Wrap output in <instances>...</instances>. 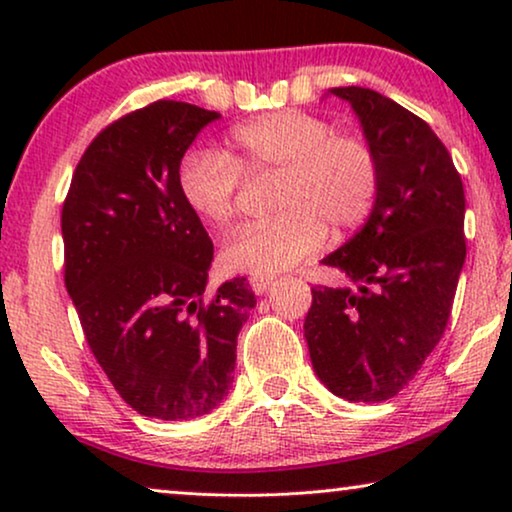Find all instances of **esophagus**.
I'll return each mask as SVG.
<instances>
[{"mask_svg":"<svg viewBox=\"0 0 512 512\" xmlns=\"http://www.w3.org/2000/svg\"><path fill=\"white\" fill-rule=\"evenodd\" d=\"M270 284H272V277H254V279H251V289H254V293H258V296L268 291Z\"/></svg>","mask_w":512,"mask_h":512,"instance_id":"esophagus-1","label":"esophagus"}]
</instances>
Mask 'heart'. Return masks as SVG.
<instances>
[{
	"label": "heart",
	"instance_id": "b5f03b06",
	"mask_svg": "<svg viewBox=\"0 0 512 512\" xmlns=\"http://www.w3.org/2000/svg\"><path fill=\"white\" fill-rule=\"evenodd\" d=\"M272 174L277 214L226 242L223 263L233 272L272 277L317 254L326 226L347 233L368 219L382 181L366 139L338 135L324 118L286 109L237 125L226 151L188 149L179 160V193L198 219L226 228L240 209L244 179Z\"/></svg>",
	"mask_w": 512,
	"mask_h": 512
}]
</instances>
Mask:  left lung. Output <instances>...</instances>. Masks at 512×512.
<instances>
[{"label":"left lung","mask_w":512,"mask_h":512,"mask_svg":"<svg viewBox=\"0 0 512 512\" xmlns=\"http://www.w3.org/2000/svg\"><path fill=\"white\" fill-rule=\"evenodd\" d=\"M352 104L380 160L377 202L326 256L356 289L314 286L305 340L335 396L380 403L422 368L450 321L466 258L464 184L429 123L370 88H331Z\"/></svg>","instance_id":"obj_1"}]
</instances>
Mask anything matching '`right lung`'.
Returning <instances> with one entry per match:
<instances>
[{
    "instance_id": "obj_1",
    "label": "right lung",
    "mask_w": 512,
    "mask_h": 512,
    "mask_svg": "<svg viewBox=\"0 0 512 512\" xmlns=\"http://www.w3.org/2000/svg\"><path fill=\"white\" fill-rule=\"evenodd\" d=\"M219 111L158 100L88 144L62 202L65 286L90 352L144 417L193 419L228 394L247 277L207 296L214 244L179 193V160Z\"/></svg>"
}]
</instances>
